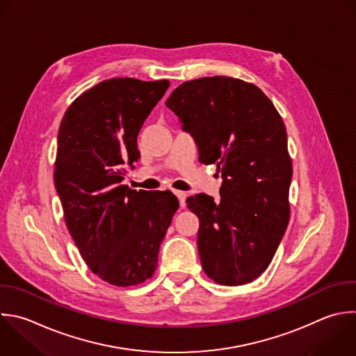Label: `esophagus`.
<instances>
[{
    "mask_svg": "<svg viewBox=\"0 0 356 356\" xmlns=\"http://www.w3.org/2000/svg\"><path fill=\"white\" fill-rule=\"evenodd\" d=\"M174 193L178 197V200H179V206L184 209L186 206V193L182 192V191H174Z\"/></svg>",
    "mask_w": 356,
    "mask_h": 356,
    "instance_id": "esophagus-1",
    "label": "esophagus"
}]
</instances>
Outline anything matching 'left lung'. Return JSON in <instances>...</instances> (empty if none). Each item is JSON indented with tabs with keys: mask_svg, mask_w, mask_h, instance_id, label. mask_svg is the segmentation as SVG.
<instances>
[{
	"mask_svg": "<svg viewBox=\"0 0 356 356\" xmlns=\"http://www.w3.org/2000/svg\"><path fill=\"white\" fill-rule=\"evenodd\" d=\"M165 106L193 138L199 161L221 171L220 202L186 199L200 221L202 267L217 284H248L268 267L289 220L284 122L257 86L228 76L184 82Z\"/></svg>",
	"mask_w": 356,
	"mask_h": 356,
	"instance_id": "left-lung-1",
	"label": "left lung"
}]
</instances>
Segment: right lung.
<instances>
[{"label": "right lung", "mask_w": 356, "mask_h": 356, "mask_svg": "<svg viewBox=\"0 0 356 356\" xmlns=\"http://www.w3.org/2000/svg\"><path fill=\"white\" fill-rule=\"evenodd\" d=\"M168 86L107 79L68 107L58 131L54 182L68 231L90 270L117 286L153 275L178 209L170 191L122 185L125 168L140 157L139 131Z\"/></svg>", "instance_id": "add662e5"}]
</instances>
